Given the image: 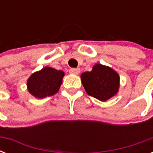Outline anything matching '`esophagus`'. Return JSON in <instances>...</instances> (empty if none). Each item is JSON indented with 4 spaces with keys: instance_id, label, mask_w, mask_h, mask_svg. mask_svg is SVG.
<instances>
[{
    "instance_id": "1",
    "label": "esophagus",
    "mask_w": 153,
    "mask_h": 153,
    "mask_svg": "<svg viewBox=\"0 0 153 153\" xmlns=\"http://www.w3.org/2000/svg\"><path fill=\"white\" fill-rule=\"evenodd\" d=\"M69 72L70 74H79L80 73V69L79 68H71Z\"/></svg>"
}]
</instances>
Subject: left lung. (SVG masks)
<instances>
[{
  "mask_svg": "<svg viewBox=\"0 0 153 153\" xmlns=\"http://www.w3.org/2000/svg\"><path fill=\"white\" fill-rule=\"evenodd\" d=\"M85 91L89 95L101 102H105L118 93L120 76L111 67L97 63L91 71L81 74Z\"/></svg>",
  "mask_w": 153,
  "mask_h": 153,
  "instance_id": "1",
  "label": "left lung"
}]
</instances>
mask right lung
Segmentation results:
<instances>
[{"mask_svg": "<svg viewBox=\"0 0 153 153\" xmlns=\"http://www.w3.org/2000/svg\"><path fill=\"white\" fill-rule=\"evenodd\" d=\"M64 72L49 67L34 72L27 80V91L35 98H42L57 93L62 85Z\"/></svg>", "mask_w": 153, "mask_h": 153, "instance_id": "add662e5", "label": "right lung"}]
</instances>
